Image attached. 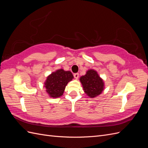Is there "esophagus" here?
Segmentation results:
<instances>
[{
	"label": "esophagus",
	"mask_w": 148,
	"mask_h": 148,
	"mask_svg": "<svg viewBox=\"0 0 148 148\" xmlns=\"http://www.w3.org/2000/svg\"><path fill=\"white\" fill-rule=\"evenodd\" d=\"M73 76H74L75 78H76V79H78V77H79V73H74Z\"/></svg>",
	"instance_id": "1"
}]
</instances>
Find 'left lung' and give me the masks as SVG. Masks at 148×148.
Masks as SVG:
<instances>
[{
	"label": "left lung",
	"instance_id": "left-lung-1",
	"mask_svg": "<svg viewBox=\"0 0 148 148\" xmlns=\"http://www.w3.org/2000/svg\"><path fill=\"white\" fill-rule=\"evenodd\" d=\"M85 93L90 97H95L104 90V82L97 71L94 70H88L86 74L80 78Z\"/></svg>",
	"mask_w": 148,
	"mask_h": 148
}]
</instances>
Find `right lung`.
Returning a JSON list of instances; mask_svg holds the SVG:
<instances>
[{"mask_svg":"<svg viewBox=\"0 0 148 148\" xmlns=\"http://www.w3.org/2000/svg\"><path fill=\"white\" fill-rule=\"evenodd\" d=\"M73 78V76L70 71L63 69L58 70L53 72L47 78L44 83L46 92L51 97L57 98L62 96L67 83Z\"/></svg>","mask_w":148,"mask_h":148,"instance_id":"1","label":"right lung"}]
</instances>
